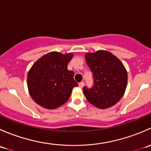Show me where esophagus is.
Wrapping results in <instances>:
<instances>
[{
  "mask_svg": "<svg viewBox=\"0 0 151 151\" xmlns=\"http://www.w3.org/2000/svg\"><path fill=\"white\" fill-rule=\"evenodd\" d=\"M83 86H84V83H83V82H81V83H79V87H80V88H83Z\"/></svg>",
  "mask_w": 151,
  "mask_h": 151,
  "instance_id": "1",
  "label": "esophagus"
}]
</instances>
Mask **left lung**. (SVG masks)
<instances>
[{
	"mask_svg": "<svg viewBox=\"0 0 151 151\" xmlns=\"http://www.w3.org/2000/svg\"><path fill=\"white\" fill-rule=\"evenodd\" d=\"M85 57L93 77V86L83 88L87 100L99 109L115 105L122 98L127 86V71L123 64L105 50L88 52Z\"/></svg>",
	"mask_w": 151,
	"mask_h": 151,
	"instance_id": "left-lung-1",
	"label": "left lung"
}]
</instances>
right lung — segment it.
Here are the masks:
<instances>
[{
	"instance_id": "right-lung-1",
	"label": "right lung",
	"mask_w": 151,
	"mask_h": 151,
	"mask_svg": "<svg viewBox=\"0 0 151 151\" xmlns=\"http://www.w3.org/2000/svg\"><path fill=\"white\" fill-rule=\"evenodd\" d=\"M72 53L51 52L42 56L29 70L27 84L34 101L47 109H56L66 103L74 87V71L67 69Z\"/></svg>"
}]
</instances>
